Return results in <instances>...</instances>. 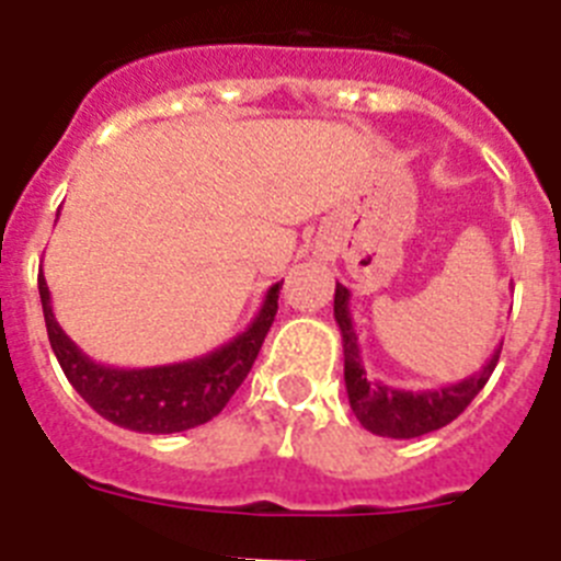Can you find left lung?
<instances>
[{
    "mask_svg": "<svg viewBox=\"0 0 561 561\" xmlns=\"http://www.w3.org/2000/svg\"><path fill=\"white\" fill-rule=\"evenodd\" d=\"M348 300L351 291L336 284L334 320L340 325L342 354H345V390H348L351 410H354L362 427L370 430L374 435H381V438H419V435L447 427L449 421L458 419L469 408V401L483 390L494 365H497L500 351H503V342H500L492 359L485 362L478 374L453 381V385H440L433 390L390 388L385 381L368 379V374H365L359 336L354 331Z\"/></svg>",
    "mask_w": 561,
    "mask_h": 561,
    "instance_id": "left-lung-1",
    "label": "left lung"
}]
</instances>
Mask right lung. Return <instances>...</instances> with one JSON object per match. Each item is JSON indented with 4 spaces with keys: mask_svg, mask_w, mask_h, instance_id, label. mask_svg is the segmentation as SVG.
Instances as JSON below:
<instances>
[{
    "mask_svg": "<svg viewBox=\"0 0 561 561\" xmlns=\"http://www.w3.org/2000/svg\"><path fill=\"white\" fill-rule=\"evenodd\" d=\"M280 286L284 280L270 286L255 320L210 354L173 362V365H157V368H114L83 354L76 342L64 334L53 314L47 280L38 275V295H42L49 345L69 385L106 421L148 435L185 433L225 410L264 345L266 331L275 320Z\"/></svg>",
    "mask_w": 561,
    "mask_h": 561,
    "instance_id": "right-lung-1",
    "label": "right lung"
}]
</instances>
